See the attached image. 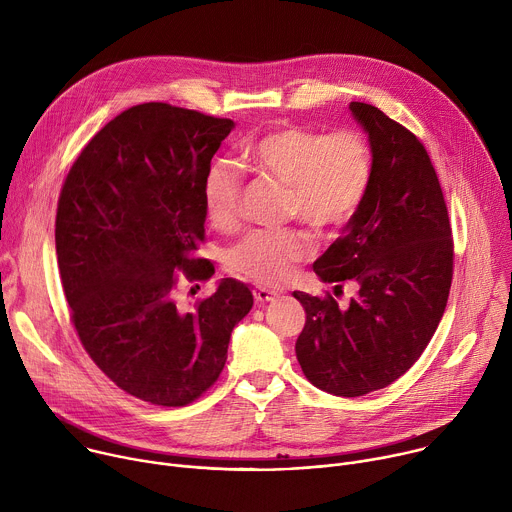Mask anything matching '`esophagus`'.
<instances>
[{"instance_id": "obj_1", "label": "esophagus", "mask_w": 512, "mask_h": 512, "mask_svg": "<svg viewBox=\"0 0 512 512\" xmlns=\"http://www.w3.org/2000/svg\"><path fill=\"white\" fill-rule=\"evenodd\" d=\"M253 296H255V302L259 306H263L267 302H273L279 296V291H273V289H267V287H255L253 289Z\"/></svg>"}]
</instances>
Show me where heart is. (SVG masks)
<instances>
[{
  "instance_id": "heart-1",
  "label": "heart",
  "mask_w": 512,
  "mask_h": 512,
  "mask_svg": "<svg viewBox=\"0 0 512 512\" xmlns=\"http://www.w3.org/2000/svg\"><path fill=\"white\" fill-rule=\"evenodd\" d=\"M245 166L287 186L285 212L318 231L344 227L369 192L373 162L364 137L352 129L330 133L312 127H279L243 148ZM243 178L229 162L208 168L202 186L208 221L221 231L239 225ZM312 251L296 229H259L229 251V267L261 285L283 283Z\"/></svg>"
}]
</instances>
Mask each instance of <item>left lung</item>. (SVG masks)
Returning <instances> with one entry per match:
<instances>
[{
    "label": "left lung",
    "instance_id": "1",
    "mask_svg": "<svg viewBox=\"0 0 512 512\" xmlns=\"http://www.w3.org/2000/svg\"><path fill=\"white\" fill-rule=\"evenodd\" d=\"M348 109L369 135L371 186L314 271L336 289L352 279L358 291L348 308L294 291L306 310L296 354L314 387L360 397L405 375L429 344L450 296L454 241L423 143L369 103Z\"/></svg>",
    "mask_w": 512,
    "mask_h": 512
}]
</instances>
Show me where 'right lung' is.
Returning a JSON list of instances; mask_svg holds the SVG:
<instances>
[{
  "label": "right lung",
  "instance_id": "1",
  "mask_svg": "<svg viewBox=\"0 0 512 512\" xmlns=\"http://www.w3.org/2000/svg\"><path fill=\"white\" fill-rule=\"evenodd\" d=\"M231 119L168 103L135 105L109 121L72 164L58 198L56 257L72 324L97 367L125 393L184 407L227 362L233 328L253 308L231 277L180 310V277L214 267L204 241V176Z\"/></svg>",
  "mask_w": 512,
  "mask_h": 512
}]
</instances>
